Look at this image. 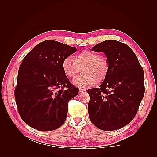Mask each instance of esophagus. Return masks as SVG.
Here are the masks:
<instances>
[{
	"label": "esophagus",
	"mask_w": 157,
	"mask_h": 157,
	"mask_svg": "<svg viewBox=\"0 0 157 157\" xmlns=\"http://www.w3.org/2000/svg\"><path fill=\"white\" fill-rule=\"evenodd\" d=\"M79 91H80V92H82L86 91V89H84V88H79Z\"/></svg>",
	"instance_id": "1"
}]
</instances>
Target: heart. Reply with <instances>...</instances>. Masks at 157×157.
Returning <instances> with one entry per match:
<instances>
[{"instance_id": "b5f03b06", "label": "heart", "mask_w": 157, "mask_h": 157, "mask_svg": "<svg viewBox=\"0 0 157 157\" xmlns=\"http://www.w3.org/2000/svg\"><path fill=\"white\" fill-rule=\"evenodd\" d=\"M61 67L64 74L70 78H73L82 68L83 74L74 79L75 86L86 87L99 82L105 78L109 70L107 59L100 55L90 50L80 52L75 59L72 56H67L62 61Z\"/></svg>"}]
</instances>
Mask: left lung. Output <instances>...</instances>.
<instances>
[{
	"label": "left lung",
	"instance_id": "left-lung-1",
	"mask_svg": "<svg viewBox=\"0 0 157 157\" xmlns=\"http://www.w3.org/2000/svg\"><path fill=\"white\" fill-rule=\"evenodd\" d=\"M92 50L105 54L109 70L99 88L87 90L90 120L102 130L120 129L134 118L144 98V70L133 50L119 41H103Z\"/></svg>",
	"mask_w": 157,
	"mask_h": 157
}]
</instances>
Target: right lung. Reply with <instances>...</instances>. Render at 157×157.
<instances>
[{"instance_id":"1","label":"right lung","mask_w":157,"mask_h":157,"mask_svg":"<svg viewBox=\"0 0 157 157\" xmlns=\"http://www.w3.org/2000/svg\"><path fill=\"white\" fill-rule=\"evenodd\" d=\"M76 51V47L47 40L23 58L14 93L19 114L27 125L40 131L63 125L69 101L77 96L78 89L71 84L61 63Z\"/></svg>"}]
</instances>
